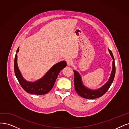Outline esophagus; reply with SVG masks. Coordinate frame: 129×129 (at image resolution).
<instances>
[{
	"instance_id": "1",
	"label": "esophagus",
	"mask_w": 129,
	"mask_h": 129,
	"mask_svg": "<svg viewBox=\"0 0 129 129\" xmlns=\"http://www.w3.org/2000/svg\"><path fill=\"white\" fill-rule=\"evenodd\" d=\"M66 63H67V65L69 66H72V65H73V61L71 59H68L66 61Z\"/></svg>"
}]
</instances>
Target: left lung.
I'll list each match as a JSON object with an SVG mask.
<instances>
[{
	"instance_id": "1",
	"label": "left lung",
	"mask_w": 129,
	"mask_h": 129,
	"mask_svg": "<svg viewBox=\"0 0 129 129\" xmlns=\"http://www.w3.org/2000/svg\"><path fill=\"white\" fill-rule=\"evenodd\" d=\"M109 53L113 59V69L110 74V77L106 84L102 86L101 88L98 89L93 90L87 88L83 84L81 79V77L77 71L73 70L74 77V88H75L77 93L83 98L88 99H96L102 96L105 94L107 91L108 90L112 83L113 82L114 79L115 75V64L114 57L113 56V53L108 49Z\"/></svg>"
}]
</instances>
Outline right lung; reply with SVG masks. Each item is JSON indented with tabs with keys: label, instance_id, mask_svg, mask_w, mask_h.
I'll return each instance as SVG.
<instances>
[{
	"label": "right lung",
	"instance_id": "1",
	"mask_svg": "<svg viewBox=\"0 0 129 129\" xmlns=\"http://www.w3.org/2000/svg\"><path fill=\"white\" fill-rule=\"evenodd\" d=\"M19 48L16 50L18 52ZM66 62L61 61L54 65L47 73L40 79L35 82H29L26 80L21 75L17 64V53H16L14 63L15 75L21 86L26 92L36 95H44L47 94L52 88L57 78L60 71L66 67Z\"/></svg>",
	"mask_w": 129,
	"mask_h": 129
}]
</instances>
